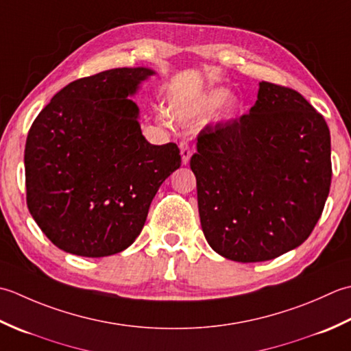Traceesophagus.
Returning a JSON list of instances; mask_svg holds the SVG:
<instances>
[{
	"mask_svg": "<svg viewBox=\"0 0 351 351\" xmlns=\"http://www.w3.org/2000/svg\"><path fill=\"white\" fill-rule=\"evenodd\" d=\"M180 154H182L183 165H188V162L191 159V147H189L188 142H184V141L180 142Z\"/></svg>",
	"mask_w": 351,
	"mask_h": 351,
	"instance_id": "esophagus-1",
	"label": "esophagus"
}]
</instances>
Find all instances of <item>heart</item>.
I'll return each mask as SVG.
<instances>
[{"instance_id":"b5f03b06","label":"heart","mask_w":351,"mask_h":351,"mask_svg":"<svg viewBox=\"0 0 351 351\" xmlns=\"http://www.w3.org/2000/svg\"><path fill=\"white\" fill-rule=\"evenodd\" d=\"M227 92L226 89H212L206 92L204 95L194 98V99H174L169 104V112L171 117L182 124H188L191 121H194L199 117H203L204 113L210 112L212 109L223 101L226 98ZM239 109L238 101H230L227 106V115L233 117ZM162 121H168V117L165 113H160Z\"/></svg>"}]
</instances>
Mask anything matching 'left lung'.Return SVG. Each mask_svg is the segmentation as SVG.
Returning <instances> with one entry per match:
<instances>
[{
    "label": "left lung",
    "instance_id": "1",
    "mask_svg": "<svg viewBox=\"0 0 351 351\" xmlns=\"http://www.w3.org/2000/svg\"><path fill=\"white\" fill-rule=\"evenodd\" d=\"M191 169L209 245L234 262L271 261L302 245L323 213L330 132L302 94L262 82L250 113L198 133Z\"/></svg>",
    "mask_w": 351,
    "mask_h": 351
}]
</instances>
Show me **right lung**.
Returning <instances> with one entry per match:
<instances>
[{"mask_svg":"<svg viewBox=\"0 0 351 351\" xmlns=\"http://www.w3.org/2000/svg\"><path fill=\"white\" fill-rule=\"evenodd\" d=\"M148 68H117L78 78L57 92L25 142L27 206L56 247L104 257L142 232L159 186L182 165L169 142L141 132L133 95Z\"/></svg>","mask_w":351,"mask_h":351,"instance_id":"obj_1","label":"right lung"}]
</instances>
